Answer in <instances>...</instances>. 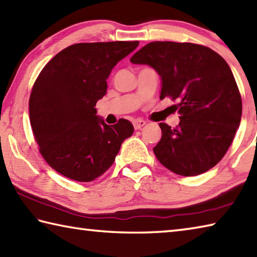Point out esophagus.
Returning <instances> with one entry per match:
<instances>
[{
	"mask_svg": "<svg viewBox=\"0 0 257 257\" xmlns=\"http://www.w3.org/2000/svg\"><path fill=\"white\" fill-rule=\"evenodd\" d=\"M133 123H134L135 129H141L142 127H144L145 124H146V121L142 120V119H136V120H134Z\"/></svg>",
	"mask_w": 257,
	"mask_h": 257,
	"instance_id": "esophagus-1",
	"label": "esophagus"
}]
</instances>
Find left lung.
<instances>
[{"label": "left lung", "mask_w": 257, "mask_h": 257, "mask_svg": "<svg viewBox=\"0 0 257 257\" xmlns=\"http://www.w3.org/2000/svg\"><path fill=\"white\" fill-rule=\"evenodd\" d=\"M130 62L155 69L162 81L160 99L179 102V125L160 123L162 138L153 151L161 164L183 176L217 165L241 119L240 93L226 60L201 45L154 41Z\"/></svg>", "instance_id": "left-lung-1"}]
</instances>
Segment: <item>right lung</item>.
I'll return each mask as SVG.
<instances>
[{
    "mask_svg": "<svg viewBox=\"0 0 257 257\" xmlns=\"http://www.w3.org/2000/svg\"><path fill=\"white\" fill-rule=\"evenodd\" d=\"M139 41L75 44L46 65L32 87L29 114L40 154L68 179L91 182L113 164L124 139L134 134L130 121L106 124L96 115L106 80Z\"/></svg>",
    "mask_w": 257,
    "mask_h": 257,
    "instance_id": "obj_1",
    "label": "right lung"
}]
</instances>
